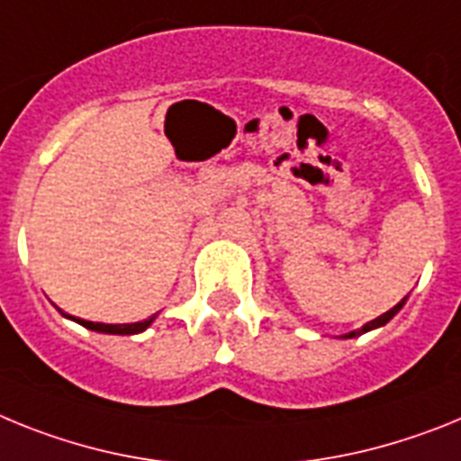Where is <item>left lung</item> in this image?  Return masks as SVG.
I'll return each instance as SVG.
<instances>
[{"label":"left lung","instance_id":"1","mask_svg":"<svg viewBox=\"0 0 461 461\" xmlns=\"http://www.w3.org/2000/svg\"><path fill=\"white\" fill-rule=\"evenodd\" d=\"M403 302H406V299H402V302H399L397 306H394V308H390V311H387V313L378 315V318H375V320H371V322H366V325H364L362 330H357V331H350V334H346V339H352V336H359V334H364V331H371V330H375V327H383V325H387V322H390V320L394 318V315H397L399 311H402Z\"/></svg>","mask_w":461,"mask_h":461}]
</instances>
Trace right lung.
Listing matches in <instances>:
<instances>
[{
	"instance_id": "obj_1",
	"label": "right lung",
	"mask_w": 461,
	"mask_h": 461,
	"mask_svg": "<svg viewBox=\"0 0 461 461\" xmlns=\"http://www.w3.org/2000/svg\"><path fill=\"white\" fill-rule=\"evenodd\" d=\"M67 318H71V320H74V322H78V325L87 327V330L99 331V334H122V336H130V334H139V331L148 330V327H150V322H153V320H155V315H150V318L143 320V322H131V325H104V322H90V320L74 318V315H67Z\"/></svg>"
}]
</instances>
